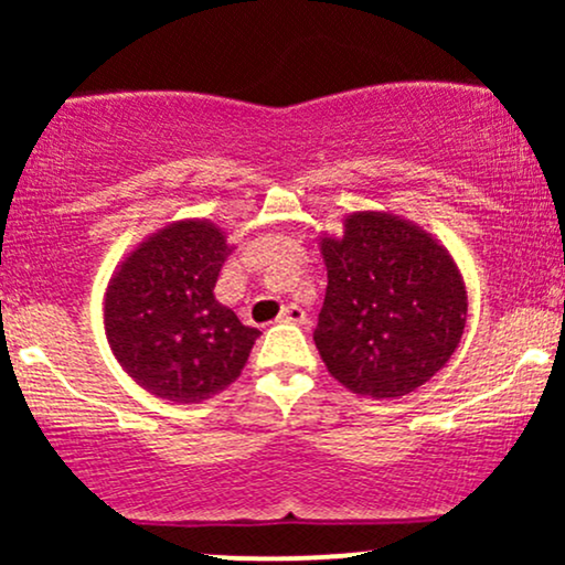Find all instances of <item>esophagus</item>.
I'll use <instances>...</instances> for the list:
<instances>
[{"label":"esophagus","instance_id":"esophagus-1","mask_svg":"<svg viewBox=\"0 0 565 565\" xmlns=\"http://www.w3.org/2000/svg\"><path fill=\"white\" fill-rule=\"evenodd\" d=\"M278 321L281 323H305L308 321V316H305V310L300 305H284V310L278 313Z\"/></svg>","mask_w":565,"mask_h":565}]
</instances>
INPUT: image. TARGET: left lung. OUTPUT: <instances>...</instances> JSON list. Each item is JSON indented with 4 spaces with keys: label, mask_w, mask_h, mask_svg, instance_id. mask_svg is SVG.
I'll list each match as a JSON object with an SVG mask.
<instances>
[{
    "label": "left lung",
    "mask_w": 565,
    "mask_h": 565,
    "mask_svg": "<svg viewBox=\"0 0 565 565\" xmlns=\"http://www.w3.org/2000/svg\"><path fill=\"white\" fill-rule=\"evenodd\" d=\"M319 246L329 287L313 340L329 374L364 398H401L436 377L468 323L462 270L440 238L361 210Z\"/></svg>",
    "instance_id": "8db88e82"
}]
</instances>
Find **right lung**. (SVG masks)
Listing matches in <instances>:
<instances>
[{
	"label": "right lung",
	"instance_id": "add662e5",
	"mask_svg": "<svg viewBox=\"0 0 565 565\" xmlns=\"http://www.w3.org/2000/svg\"><path fill=\"white\" fill-rule=\"evenodd\" d=\"M233 246L204 217L174 220L121 257L103 295V327L142 391L201 404L238 380L260 332L215 297Z\"/></svg>",
	"mask_w": 565,
	"mask_h": 565
}]
</instances>
